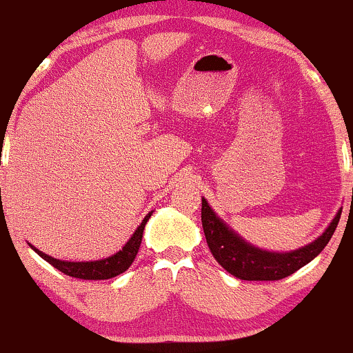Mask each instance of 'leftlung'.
<instances>
[{
  "instance_id": "1",
  "label": "left lung",
  "mask_w": 353,
  "mask_h": 353,
  "mask_svg": "<svg viewBox=\"0 0 353 353\" xmlns=\"http://www.w3.org/2000/svg\"><path fill=\"white\" fill-rule=\"evenodd\" d=\"M340 214L342 210H339L332 224L317 241L294 252L279 254L261 250L242 241L212 212L205 199H202L201 210L202 229H204L205 241L214 259L229 274L242 281H281L309 264L312 259L317 257L323 247L329 244L330 237L337 229Z\"/></svg>"
}]
</instances>
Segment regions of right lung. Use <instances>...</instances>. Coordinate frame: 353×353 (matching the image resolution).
I'll return each mask as SVG.
<instances>
[{"label": "right lung", "mask_w": 353, "mask_h": 353, "mask_svg": "<svg viewBox=\"0 0 353 353\" xmlns=\"http://www.w3.org/2000/svg\"><path fill=\"white\" fill-rule=\"evenodd\" d=\"M152 212H149L148 216L144 217V221L141 222V225L137 230L132 234V237L129 239L128 244L123 247V250L111 255V257L103 259V261H94V262H64L59 261V259H52L50 255L43 254L41 250H36V254L41 255L46 262H50L52 267L61 270L63 274L70 275V277L83 279V281H104V279L116 277V275L123 274L124 270L129 269V265L132 264V261L136 259L137 250H139L141 241H143V232L145 222L149 221Z\"/></svg>", "instance_id": "1"}]
</instances>
